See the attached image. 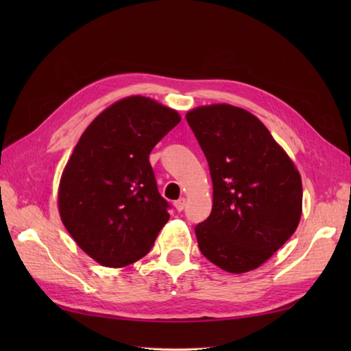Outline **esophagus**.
Segmentation results:
<instances>
[{"mask_svg":"<svg viewBox=\"0 0 351 351\" xmlns=\"http://www.w3.org/2000/svg\"><path fill=\"white\" fill-rule=\"evenodd\" d=\"M184 206H186V199H184V197H182V199H178V200L174 202V208H176L178 212H182V210L184 209Z\"/></svg>","mask_w":351,"mask_h":351,"instance_id":"1","label":"esophagus"}]
</instances>
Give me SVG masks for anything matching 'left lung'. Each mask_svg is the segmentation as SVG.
Wrapping results in <instances>:
<instances>
[{
	"label": "left lung",
	"mask_w": 351,
	"mask_h": 351,
	"mask_svg": "<svg viewBox=\"0 0 351 351\" xmlns=\"http://www.w3.org/2000/svg\"><path fill=\"white\" fill-rule=\"evenodd\" d=\"M214 186L210 215L195 227L199 249L232 274L261 267L299 226L302 178L256 117L218 104L187 112Z\"/></svg>",
	"instance_id": "obj_1"
}]
</instances>
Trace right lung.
Masks as SVG:
<instances>
[{"mask_svg": "<svg viewBox=\"0 0 351 351\" xmlns=\"http://www.w3.org/2000/svg\"><path fill=\"white\" fill-rule=\"evenodd\" d=\"M180 120L161 104L130 97L101 112L74 147L60 183V215L80 249L104 267L143 258L169 219L149 154Z\"/></svg>", "mask_w": 351, "mask_h": 351, "instance_id": "add662e5", "label": "right lung"}]
</instances>
